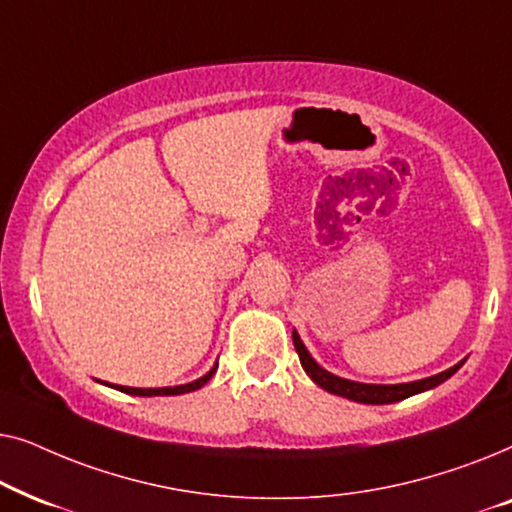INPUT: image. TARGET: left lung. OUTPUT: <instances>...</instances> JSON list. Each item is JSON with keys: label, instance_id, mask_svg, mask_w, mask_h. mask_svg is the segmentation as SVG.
I'll list each match as a JSON object with an SVG mask.
<instances>
[{"label": "left lung", "instance_id": "obj_1", "mask_svg": "<svg viewBox=\"0 0 512 512\" xmlns=\"http://www.w3.org/2000/svg\"><path fill=\"white\" fill-rule=\"evenodd\" d=\"M293 347L300 356V363H303L305 373L312 377V382H317L321 389H326L328 394L349 398V401L356 403H368V405H387V403H398L403 398H410L415 394H422V391H429L438 384H443L445 380L457 373V370L464 366V361H459L457 366L443 370V373L433 375V377H424V380H415V382H405V384H363V382H352L345 380V377H338L333 373H328L319 366L317 361L312 359V354L307 352V347L300 340V335L293 331Z\"/></svg>", "mask_w": 512, "mask_h": 512}]
</instances>
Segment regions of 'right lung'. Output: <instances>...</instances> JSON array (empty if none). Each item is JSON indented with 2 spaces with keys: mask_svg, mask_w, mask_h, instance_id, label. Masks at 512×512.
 I'll use <instances>...</instances> for the list:
<instances>
[{
  "mask_svg": "<svg viewBox=\"0 0 512 512\" xmlns=\"http://www.w3.org/2000/svg\"><path fill=\"white\" fill-rule=\"evenodd\" d=\"M216 368H219V363H214V368L209 370L207 375L198 377L195 382H188V384H179V387H158V389H137V387H121V384H116L118 391H123V394H130V396H179V394H188V391H195L200 387H205V384L212 380V375L216 373ZM109 384V382H107ZM109 387H114V384H109Z\"/></svg>",
  "mask_w": 512,
  "mask_h": 512,
  "instance_id": "1",
  "label": "right lung"
}]
</instances>
